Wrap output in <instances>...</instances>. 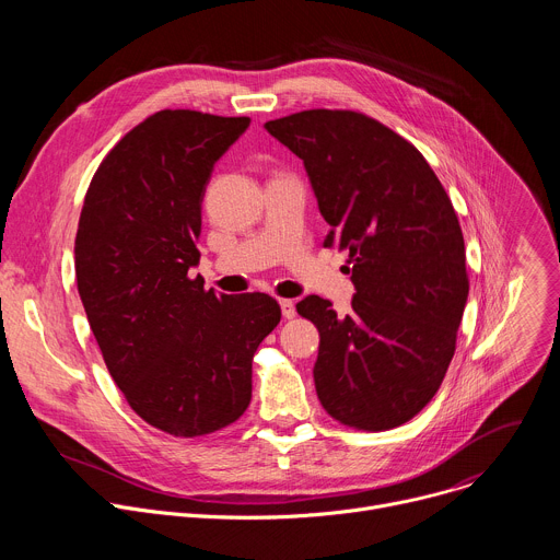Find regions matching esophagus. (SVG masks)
<instances>
[{"instance_id":"1","label":"esophagus","mask_w":560,"mask_h":560,"mask_svg":"<svg viewBox=\"0 0 560 560\" xmlns=\"http://www.w3.org/2000/svg\"><path fill=\"white\" fill-rule=\"evenodd\" d=\"M279 305H281V312H283L285 318H292L296 314V307H294L292 299H279Z\"/></svg>"}]
</instances>
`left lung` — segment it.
<instances>
[{
    "instance_id": "obj_1",
    "label": "left lung",
    "mask_w": 560,
    "mask_h": 560,
    "mask_svg": "<svg viewBox=\"0 0 560 560\" xmlns=\"http://www.w3.org/2000/svg\"><path fill=\"white\" fill-rule=\"evenodd\" d=\"M303 159L324 246L348 253L357 294L337 316L316 294L296 312L316 326V396L346 428L385 432L439 392L456 350L469 277L454 206L425 156L359 110H301L266 124Z\"/></svg>"
}]
</instances>
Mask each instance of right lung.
I'll return each instance as SVG.
<instances>
[{
  "mask_svg": "<svg viewBox=\"0 0 560 560\" xmlns=\"http://www.w3.org/2000/svg\"><path fill=\"white\" fill-rule=\"evenodd\" d=\"M248 126L182 108L145 117L104 156L74 236L77 290L113 381L179 439L248 410L253 357L281 322L264 292L217 296L190 277L210 173Z\"/></svg>",
  "mask_w": 560,
  "mask_h": 560,
  "instance_id": "add662e5",
  "label": "right lung"
}]
</instances>
